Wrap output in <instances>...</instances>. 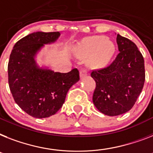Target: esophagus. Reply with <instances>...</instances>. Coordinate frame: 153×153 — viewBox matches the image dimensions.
<instances>
[{"mask_svg":"<svg viewBox=\"0 0 153 153\" xmlns=\"http://www.w3.org/2000/svg\"><path fill=\"white\" fill-rule=\"evenodd\" d=\"M87 75H88V72L86 71L85 69H81V70H80V78H81V79H83V78H84L85 76H87Z\"/></svg>","mask_w":153,"mask_h":153,"instance_id":"34e87169","label":"esophagus"}]
</instances>
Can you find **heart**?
Here are the masks:
<instances>
[{
  "label": "heart",
  "mask_w": 153,
  "mask_h": 153,
  "mask_svg": "<svg viewBox=\"0 0 153 153\" xmlns=\"http://www.w3.org/2000/svg\"><path fill=\"white\" fill-rule=\"evenodd\" d=\"M115 51L113 43L108 39L98 36H89L79 43L75 48L76 55L80 59H88L91 68H101L110 61Z\"/></svg>",
  "instance_id": "obj_1"
}]
</instances>
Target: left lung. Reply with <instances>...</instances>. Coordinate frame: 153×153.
I'll return each instance as SVG.
<instances>
[{
    "label": "left lung",
    "instance_id": "left-lung-1",
    "mask_svg": "<svg viewBox=\"0 0 153 153\" xmlns=\"http://www.w3.org/2000/svg\"><path fill=\"white\" fill-rule=\"evenodd\" d=\"M117 43L120 52L114 61L91 74L96 83L94 105L110 117L127 113L134 106L146 79L143 56L135 44L120 34Z\"/></svg>",
    "mask_w": 153,
    "mask_h": 153
}]
</instances>
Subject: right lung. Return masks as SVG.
Wrapping results in <instances>:
<instances>
[{"instance_id":"obj_1","label":"right lung","mask_w":153,"mask_h":153,"mask_svg":"<svg viewBox=\"0 0 153 153\" xmlns=\"http://www.w3.org/2000/svg\"><path fill=\"white\" fill-rule=\"evenodd\" d=\"M59 36V32L30 33L16 42L10 55L7 74L11 94L16 104L35 118L55 114L69 88L79 79L77 69L62 74L36 65V53Z\"/></svg>"}]
</instances>
